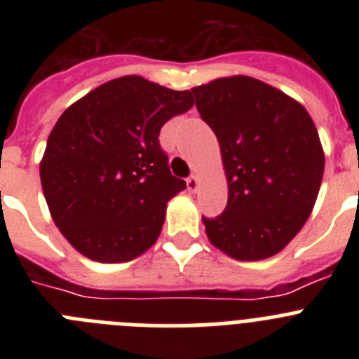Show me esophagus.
Wrapping results in <instances>:
<instances>
[{
    "label": "esophagus",
    "mask_w": 359,
    "mask_h": 359,
    "mask_svg": "<svg viewBox=\"0 0 359 359\" xmlns=\"http://www.w3.org/2000/svg\"><path fill=\"white\" fill-rule=\"evenodd\" d=\"M198 187H199V177L196 176V174H192V176L187 180V189H189L190 192H196V190H198Z\"/></svg>",
    "instance_id": "1"
}]
</instances>
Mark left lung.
<instances>
[{
	"label": "left lung",
	"instance_id": "obj_1",
	"mask_svg": "<svg viewBox=\"0 0 359 359\" xmlns=\"http://www.w3.org/2000/svg\"><path fill=\"white\" fill-rule=\"evenodd\" d=\"M215 133L228 203L203 217L207 237L236 261H262L302 230L322 185L318 131L294 98L248 75L215 79L190 90Z\"/></svg>",
	"mask_w": 359,
	"mask_h": 359
}]
</instances>
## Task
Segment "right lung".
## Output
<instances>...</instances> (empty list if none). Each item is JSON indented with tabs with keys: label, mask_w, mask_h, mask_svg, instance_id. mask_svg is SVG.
<instances>
[{
	"label": "right lung",
	"mask_w": 359,
	"mask_h": 359,
	"mask_svg": "<svg viewBox=\"0 0 359 359\" xmlns=\"http://www.w3.org/2000/svg\"><path fill=\"white\" fill-rule=\"evenodd\" d=\"M194 106L140 75L95 88L59 116L39 165L53 223L97 262H128L160 237L167 203L185 189L170 174L160 129Z\"/></svg>",
	"instance_id": "right-lung-1"
}]
</instances>
